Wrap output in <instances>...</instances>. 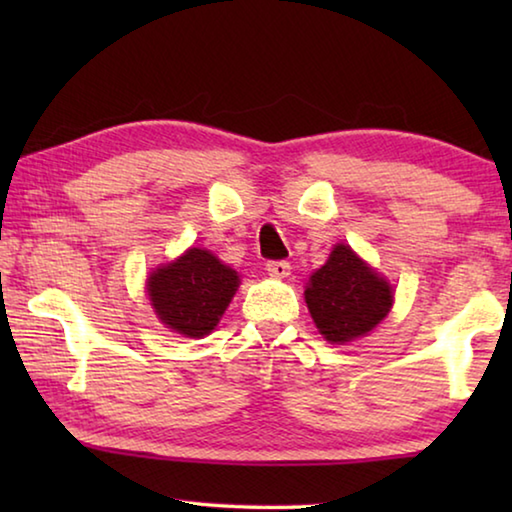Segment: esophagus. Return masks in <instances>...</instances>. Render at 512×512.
I'll list each match as a JSON object with an SVG mask.
<instances>
[{"mask_svg":"<svg viewBox=\"0 0 512 512\" xmlns=\"http://www.w3.org/2000/svg\"><path fill=\"white\" fill-rule=\"evenodd\" d=\"M266 271L271 277H277V280H282V277H287L291 273V264L284 262V259H277V262H268L266 264Z\"/></svg>","mask_w":512,"mask_h":512,"instance_id":"34e87169","label":"esophagus"}]
</instances>
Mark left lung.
Returning a JSON list of instances; mask_svg holds the SVG:
<instances>
[{"label": "left lung", "instance_id": "obj_1", "mask_svg": "<svg viewBox=\"0 0 512 512\" xmlns=\"http://www.w3.org/2000/svg\"><path fill=\"white\" fill-rule=\"evenodd\" d=\"M305 300L320 334L329 343H348L386 318L393 289L350 246L341 244L311 275Z\"/></svg>", "mask_w": 512, "mask_h": 512}]
</instances>
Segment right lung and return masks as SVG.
Returning <instances> with one entry per match:
<instances>
[{
    "label": "right lung",
    "mask_w": 512,
    "mask_h": 512,
    "mask_svg": "<svg viewBox=\"0 0 512 512\" xmlns=\"http://www.w3.org/2000/svg\"><path fill=\"white\" fill-rule=\"evenodd\" d=\"M239 287V275L212 253L189 248L169 266L149 277L155 314L173 332L201 339L219 323Z\"/></svg>",
    "instance_id": "add662e5"
}]
</instances>
